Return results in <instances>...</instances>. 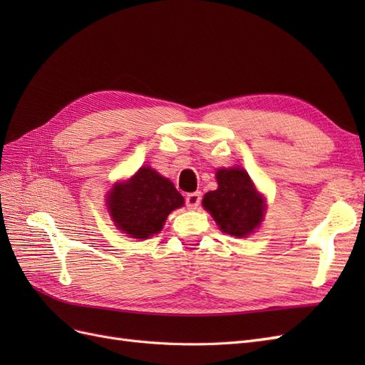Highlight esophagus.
Here are the masks:
<instances>
[{
    "instance_id": "1",
    "label": "esophagus",
    "mask_w": 365,
    "mask_h": 365,
    "mask_svg": "<svg viewBox=\"0 0 365 365\" xmlns=\"http://www.w3.org/2000/svg\"><path fill=\"white\" fill-rule=\"evenodd\" d=\"M201 204V192H193L185 196V205L190 210H196Z\"/></svg>"
}]
</instances>
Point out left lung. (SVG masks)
I'll list each match as a JSON object with an SVG mask.
<instances>
[{
    "instance_id": "left-lung-1",
    "label": "left lung",
    "mask_w": 365,
    "mask_h": 365,
    "mask_svg": "<svg viewBox=\"0 0 365 365\" xmlns=\"http://www.w3.org/2000/svg\"><path fill=\"white\" fill-rule=\"evenodd\" d=\"M216 180L219 187L204 196V208L224 233L237 237L252 233L262 222L264 205L248 173L242 168L219 169Z\"/></svg>"
}]
</instances>
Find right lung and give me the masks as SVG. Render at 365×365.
I'll return each mask as SVG.
<instances>
[{
  "label": "right lung",
  "mask_w": 365,
  "mask_h": 365,
  "mask_svg": "<svg viewBox=\"0 0 365 365\" xmlns=\"http://www.w3.org/2000/svg\"><path fill=\"white\" fill-rule=\"evenodd\" d=\"M184 204L175 185L150 168H141L125 184H115L109 193L108 210L118 230L135 239L161 231L172 210Z\"/></svg>",
  "instance_id": "obj_1"
}]
</instances>
